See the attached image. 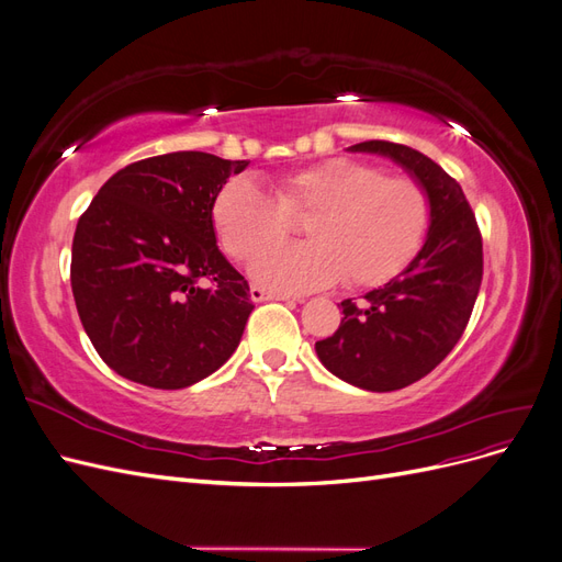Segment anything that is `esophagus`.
I'll return each mask as SVG.
<instances>
[{"instance_id": "obj_1", "label": "esophagus", "mask_w": 562, "mask_h": 562, "mask_svg": "<svg viewBox=\"0 0 562 562\" xmlns=\"http://www.w3.org/2000/svg\"><path fill=\"white\" fill-rule=\"evenodd\" d=\"M250 300L252 302H267V300H281V302H293L291 295H283V293H269L260 285H252L250 288Z\"/></svg>"}]
</instances>
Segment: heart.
<instances>
[{
	"instance_id": "1",
	"label": "heart",
	"mask_w": 562,
	"mask_h": 562,
	"mask_svg": "<svg viewBox=\"0 0 562 562\" xmlns=\"http://www.w3.org/2000/svg\"><path fill=\"white\" fill-rule=\"evenodd\" d=\"M288 214H310L304 245H280L255 258L250 274L277 293H310L342 279L380 285L415 260L431 225L424 187L351 159H328L279 180L277 196L248 176L220 187L211 217L234 260L280 238Z\"/></svg>"
}]
</instances>
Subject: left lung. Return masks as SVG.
Here are the masks:
<instances>
[{
    "instance_id": "1",
    "label": "left lung",
    "mask_w": 562,
    "mask_h": 562,
    "mask_svg": "<svg viewBox=\"0 0 562 562\" xmlns=\"http://www.w3.org/2000/svg\"><path fill=\"white\" fill-rule=\"evenodd\" d=\"M396 161L429 194L424 246L398 277L361 300H345L335 335L316 342L335 378L366 391H396L422 380L462 337L483 279V241L462 187L422 151L386 140L351 145Z\"/></svg>"
}]
</instances>
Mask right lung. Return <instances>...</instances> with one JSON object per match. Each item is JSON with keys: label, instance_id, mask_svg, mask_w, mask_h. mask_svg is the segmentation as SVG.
<instances>
[{"label": "right lung", "instance_id": "add662e5", "mask_svg": "<svg viewBox=\"0 0 562 562\" xmlns=\"http://www.w3.org/2000/svg\"><path fill=\"white\" fill-rule=\"evenodd\" d=\"M248 161L171 151L116 171L79 217L72 295L116 375L151 389L209 378L241 342L255 304L217 248L213 199Z\"/></svg>", "mask_w": 562, "mask_h": 562}]
</instances>
